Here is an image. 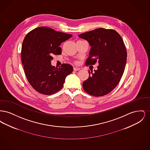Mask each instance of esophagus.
I'll list each match as a JSON object with an SVG mask.
<instances>
[{
	"mask_svg": "<svg viewBox=\"0 0 150 150\" xmlns=\"http://www.w3.org/2000/svg\"><path fill=\"white\" fill-rule=\"evenodd\" d=\"M73 70H74V71H78L80 70V68H79V67H74L73 68Z\"/></svg>",
	"mask_w": 150,
	"mask_h": 150,
	"instance_id": "1",
	"label": "esophagus"
}]
</instances>
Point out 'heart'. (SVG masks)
Wrapping results in <instances>:
<instances>
[{
    "mask_svg": "<svg viewBox=\"0 0 150 150\" xmlns=\"http://www.w3.org/2000/svg\"><path fill=\"white\" fill-rule=\"evenodd\" d=\"M75 63H76V62H75Z\"/></svg>",
    "mask_w": 150,
    "mask_h": 150,
    "instance_id": "obj_1",
    "label": "heart"
}]
</instances>
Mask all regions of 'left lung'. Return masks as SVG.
<instances>
[{"label":"left lung","instance_id":"8db88e82","mask_svg":"<svg viewBox=\"0 0 150 150\" xmlns=\"http://www.w3.org/2000/svg\"><path fill=\"white\" fill-rule=\"evenodd\" d=\"M92 47L86 65H99L89 71V76L83 83L86 92L96 97L110 93L119 83L124 71L127 52L120 34L112 29L99 28L80 34Z\"/></svg>","mask_w":150,"mask_h":150}]
</instances>
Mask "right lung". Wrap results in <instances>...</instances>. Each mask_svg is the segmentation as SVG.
<instances>
[{
  "instance_id": "obj_1",
  "label": "right lung",
  "mask_w": 150,
  "mask_h": 150,
  "mask_svg": "<svg viewBox=\"0 0 150 150\" xmlns=\"http://www.w3.org/2000/svg\"><path fill=\"white\" fill-rule=\"evenodd\" d=\"M72 35L47 27L31 30L25 37L21 49L22 63L30 84L39 93L51 95L62 88L66 76L73 68L63 64L52 66L53 55L62 53L59 45Z\"/></svg>"
}]
</instances>
